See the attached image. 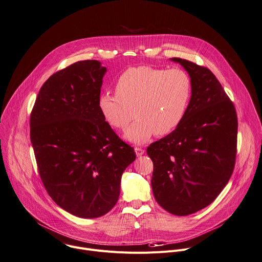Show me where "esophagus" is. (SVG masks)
Masks as SVG:
<instances>
[{"instance_id":"1","label":"esophagus","mask_w":262,"mask_h":262,"mask_svg":"<svg viewBox=\"0 0 262 262\" xmlns=\"http://www.w3.org/2000/svg\"><path fill=\"white\" fill-rule=\"evenodd\" d=\"M135 152H136V155L137 156H141L145 153V150L143 148H140V147H136L135 148Z\"/></svg>"}]
</instances>
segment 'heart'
Listing matches in <instances>:
<instances>
[{
  "label": "heart",
  "instance_id": "heart-1",
  "mask_svg": "<svg viewBox=\"0 0 262 262\" xmlns=\"http://www.w3.org/2000/svg\"><path fill=\"white\" fill-rule=\"evenodd\" d=\"M116 95L104 93L98 107L112 127L125 128L124 138L135 144L153 135L166 136L183 122L192 96V82L182 69L140 66L126 69L115 82ZM133 111L132 112L131 110Z\"/></svg>",
  "mask_w": 262,
  "mask_h": 262
}]
</instances>
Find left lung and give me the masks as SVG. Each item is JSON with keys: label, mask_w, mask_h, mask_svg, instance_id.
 I'll return each instance as SVG.
<instances>
[{"label": "left lung", "mask_w": 262, "mask_h": 262, "mask_svg": "<svg viewBox=\"0 0 262 262\" xmlns=\"http://www.w3.org/2000/svg\"><path fill=\"white\" fill-rule=\"evenodd\" d=\"M189 74L192 96L180 126L152 143L151 186L161 208L187 216L215 201L235 163L237 117L220 82L208 69L172 57Z\"/></svg>", "instance_id": "obj_1"}]
</instances>
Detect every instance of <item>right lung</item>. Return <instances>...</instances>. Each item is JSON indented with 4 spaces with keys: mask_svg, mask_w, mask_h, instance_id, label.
<instances>
[{
    "mask_svg": "<svg viewBox=\"0 0 262 262\" xmlns=\"http://www.w3.org/2000/svg\"><path fill=\"white\" fill-rule=\"evenodd\" d=\"M107 69L77 61L42 85L30 119L41 180L50 198L80 218H98L117 203L124 169L136 159L102 116L98 101Z\"/></svg>",
    "mask_w": 262,
    "mask_h": 262,
    "instance_id": "1",
    "label": "right lung"
}]
</instances>
